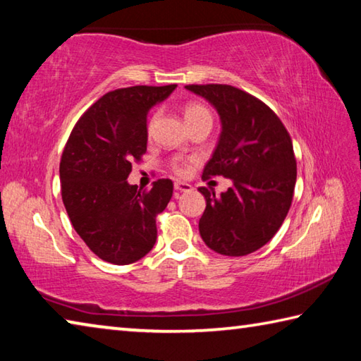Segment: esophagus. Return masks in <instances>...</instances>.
Wrapping results in <instances>:
<instances>
[{"mask_svg": "<svg viewBox=\"0 0 361 361\" xmlns=\"http://www.w3.org/2000/svg\"><path fill=\"white\" fill-rule=\"evenodd\" d=\"M192 186L188 185V183H183V181H175V191L178 192H186V191H191Z\"/></svg>", "mask_w": 361, "mask_h": 361, "instance_id": "1", "label": "esophagus"}]
</instances>
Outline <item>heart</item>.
Here are the masks:
<instances>
[{
	"label": "heart",
	"instance_id": "1",
	"mask_svg": "<svg viewBox=\"0 0 361 361\" xmlns=\"http://www.w3.org/2000/svg\"><path fill=\"white\" fill-rule=\"evenodd\" d=\"M156 118H157V114L152 116V118L148 121V124H146V133H148V135H151L152 129H154ZM185 119H186L188 124H189V122H194V121H199V119H212V113H210L209 108L202 105V103L189 102V103H186V106H185ZM170 166H172V170L175 173H178V175L188 173V166H186V162L183 161V159H178V157L173 159V161L170 162Z\"/></svg>",
	"mask_w": 361,
	"mask_h": 361
}]
</instances>
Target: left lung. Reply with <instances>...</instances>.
<instances>
[{
	"label": "left lung",
	"instance_id": "left-lung-1",
	"mask_svg": "<svg viewBox=\"0 0 361 361\" xmlns=\"http://www.w3.org/2000/svg\"><path fill=\"white\" fill-rule=\"evenodd\" d=\"M216 108L221 135L202 178L224 176L221 195L199 188L207 207L199 221L205 245L226 256L256 252L286 218L296 185V157L288 130L259 99L228 84H189Z\"/></svg>",
	"mask_w": 361,
	"mask_h": 361
}]
</instances>
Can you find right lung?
<instances>
[{
    "mask_svg": "<svg viewBox=\"0 0 361 361\" xmlns=\"http://www.w3.org/2000/svg\"><path fill=\"white\" fill-rule=\"evenodd\" d=\"M176 84L133 85L100 97L73 127L60 161L62 200L73 228L100 259L130 264L151 252L156 216L173 194L169 178L151 189L127 183L146 152V116Z\"/></svg>",
    "mask_w": 361,
    "mask_h": 361,
    "instance_id": "obj_1",
    "label": "right lung"
}]
</instances>
